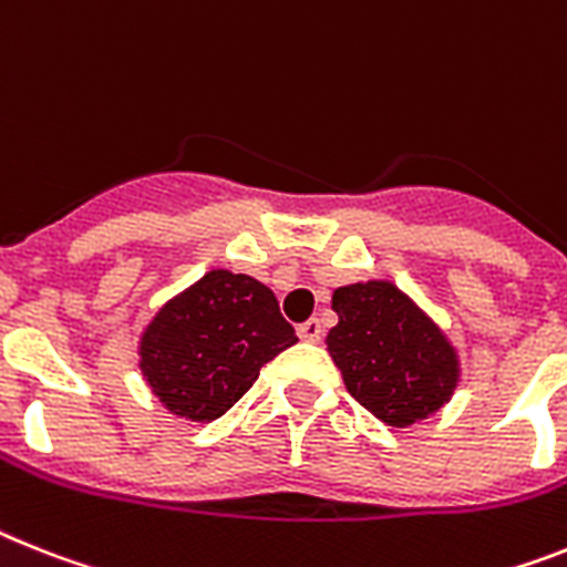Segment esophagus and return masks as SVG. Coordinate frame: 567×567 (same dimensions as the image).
Masks as SVG:
<instances>
[{
    "label": "esophagus",
    "mask_w": 567,
    "mask_h": 567,
    "mask_svg": "<svg viewBox=\"0 0 567 567\" xmlns=\"http://www.w3.org/2000/svg\"><path fill=\"white\" fill-rule=\"evenodd\" d=\"M297 334H299V340L320 342L322 340V322L317 320V317H311V320H306L302 326L297 328Z\"/></svg>",
    "instance_id": "obj_1"
}]
</instances>
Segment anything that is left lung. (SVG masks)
<instances>
[{
    "label": "left lung",
    "mask_w": 567,
    "mask_h": 567,
    "mask_svg": "<svg viewBox=\"0 0 567 567\" xmlns=\"http://www.w3.org/2000/svg\"><path fill=\"white\" fill-rule=\"evenodd\" d=\"M331 308L340 322L328 351L346 389L389 426L430 417L453 398L458 360L450 342L412 299L389 282L337 288Z\"/></svg>",
    "instance_id": "8db88e82"
}]
</instances>
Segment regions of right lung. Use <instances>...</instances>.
<instances>
[{
  "instance_id": "add662e5",
  "label": "right lung",
  "mask_w": 567,
  "mask_h": 567,
  "mask_svg": "<svg viewBox=\"0 0 567 567\" xmlns=\"http://www.w3.org/2000/svg\"><path fill=\"white\" fill-rule=\"evenodd\" d=\"M297 342L293 326L261 282L210 270L173 299L141 340V372L169 412L216 421Z\"/></svg>"
}]
</instances>
